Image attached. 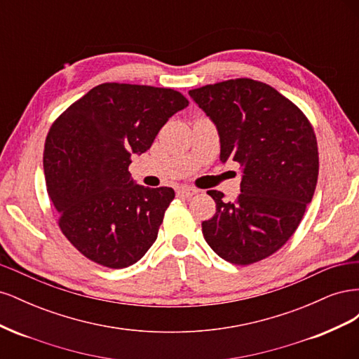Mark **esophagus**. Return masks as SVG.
I'll return each instance as SVG.
<instances>
[{
	"instance_id": "obj_1",
	"label": "esophagus",
	"mask_w": 359,
	"mask_h": 359,
	"mask_svg": "<svg viewBox=\"0 0 359 359\" xmlns=\"http://www.w3.org/2000/svg\"><path fill=\"white\" fill-rule=\"evenodd\" d=\"M177 193H178V196H181V198H191L193 194L198 193V190L193 189V187H181V189H178Z\"/></svg>"
}]
</instances>
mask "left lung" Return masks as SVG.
<instances>
[{"mask_svg":"<svg viewBox=\"0 0 359 359\" xmlns=\"http://www.w3.org/2000/svg\"><path fill=\"white\" fill-rule=\"evenodd\" d=\"M189 95L217 128L222 163L243 168L236 201L208 191L217 211L202 223L205 241L231 264L259 262L286 244L313 199L319 175L313 127L285 95L253 79L206 85Z\"/></svg>","mask_w":359,"mask_h":359,"instance_id":"left-lung-1","label":"left lung"}]
</instances>
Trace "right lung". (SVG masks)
Returning a JSON list of instances; mask_svg holds the SVG:
<instances>
[{"label":"right lung","mask_w":359,"mask_h":359,"mask_svg":"<svg viewBox=\"0 0 359 359\" xmlns=\"http://www.w3.org/2000/svg\"><path fill=\"white\" fill-rule=\"evenodd\" d=\"M187 106L170 88L111 82L94 86L52 124L43 154L46 189L62 233L85 257L127 268L154 244L175 191L137 184L130 157L149 149Z\"/></svg>","instance_id":"add662e5"}]
</instances>
